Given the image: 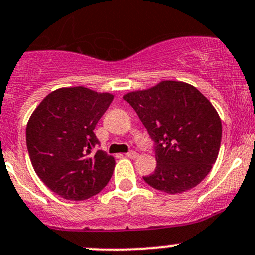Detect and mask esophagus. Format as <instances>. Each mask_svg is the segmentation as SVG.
Listing matches in <instances>:
<instances>
[{
  "instance_id": "esophagus-1",
  "label": "esophagus",
  "mask_w": 255,
  "mask_h": 255,
  "mask_svg": "<svg viewBox=\"0 0 255 255\" xmlns=\"http://www.w3.org/2000/svg\"><path fill=\"white\" fill-rule=\"evenodd\" d=\"M126 157L130 158V159H135V158L138 157V153L134 152V150H130V152L126 153Z\"/></svg>"
}]
</instances>
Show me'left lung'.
<instances>
[{"mask_svg": "<svg viewBox=\"0 0 255 255\" xmlns=\"http://www.w3.org/2000/svg\"><path fill=\"white\" fill-rule=\"evenodd\" d=\"M154 140L157 167L143 177L168 194L198 185L218 157L222 121L208 98L182 81H162L123 96Z\"/></svg>", "mask_w": 255, "mask_h": 255, "instance_id": "1", "label": "left lung"}]
</instances>
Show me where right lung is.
<instances>
[{"label":"right lung","instance_id":"add662e5","mask_svg":"<svg viewBox=\"0 0 255 255\" xmlns=\"http://www.w3.org/2000/svg\"><path fill=\"white\" fill-rule=\"evenodd\" d=\"M113 95L83 86L48 93L29 117L26 143L39 179L68 201H85L100 193L112 177L116 160L93 152L96 125Z\"/></svg>","mask_w":255,"mask_h":255}]
</instances>
